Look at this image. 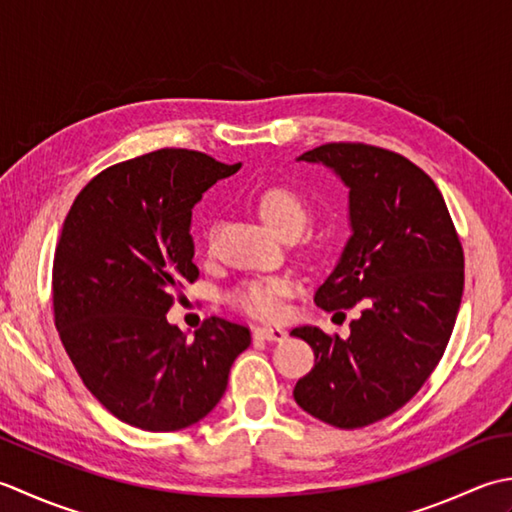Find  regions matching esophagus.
<instances>
[{
	"label": "esophagus",
	"mask_w": 512,
	"mask_h": 512,
	"mask_svg": "<svg viewBox=\"0 0 512 512\" xmlns=\"http://www.w3.org/2000/svg\"><path fill=\"white\" fill-rule=\"evenodd\" d=\"M254 336L260 338V340H285L287 338V331L283 327L263 325V327H256L254 329Z\"/></svg>",
	"instance_id": "esophagus-1"
}]
</instances>
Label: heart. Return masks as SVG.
Returning <instances> with one entry per match:
<instances>
[{
  "label": "heart",
  "instance_id": "heart-1",
  "mask_svg": "<svg viewBox=\"0 0 512 512\" xmlns=\"http://www.w3.org/2000/svg\"><path fill=\"white\" fill-rule=\"evenodd\" d=\"M260 218L278 234H298L309 221V210L302 196L285 185L263 187L254 198ZM207 245H212V234H207ZM298 289V280L291 274H274L252 278L238 285L229 302L243 314L254 318H276L283 311V302Z\"/></svg>",
  "mask_w": 512,
  "mask_h": 512
}]
</instances>
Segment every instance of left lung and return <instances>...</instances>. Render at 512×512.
Segmentation results:
<instances>
[{"label":"left lung","mask_w":512,"mask_h":512,"mask_svg":"<svg viewBox=\"0 0 512 512\" xmlns=\"http://www.w3.org/2000/svg\"><path fill=\"white\" fill-rule=\"evenodd\" d=\"M298 161L325 163L349 187L353 234L316 305L360 307V318L347 340L291 331L316 356L294 398L322 422L360 429L402 409L442 360L462 302L464 249L442 192L406 156L340 141Z\"/></svg>","instance_id":"8db88e82"}]
</instances>
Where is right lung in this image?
I'll use <instances>...</instances> for the list:
<instances>
[{
    "instance_id": "add662e5",
    "label": "right lung",
    "mask_w": 512,
    "mask_h": 512,
    "mask_svg": "<svg viewBox=\"0 0 512 512\" xmlns=\"http://www.w3.org/2000/svg\"><path fill=\"white\" fill-rule=\"evenodd\" d=\"M238 168L181 148L134 156L83 187L61 227L55 327L86 389L125 424L179 431L203 420L252 342L225 318H207L194 340L165 318L198 278L192 207Z\"/></svg>"
}]
</instances>
